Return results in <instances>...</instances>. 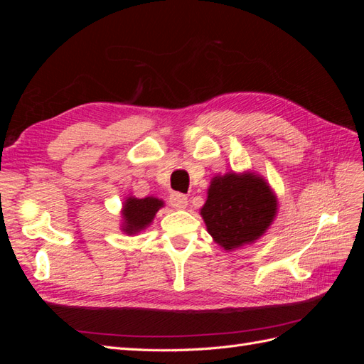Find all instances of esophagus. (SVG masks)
<instances>
[{
	"label": "esophagus",
	"mask_w": 364,
	"mask_h": 364,
	"mask_svg": "<svg viewBox=\"0 0 364 364\" xmlns=\"http://www.w3.org/2000/svg\"><path fill=\"white\" fill-rule=\"evenodd\" d=\"M170 205L174 209H185L186 205H188V199H186V196L181 193H174L170 196Z\"/></svg>",
	"instance_id": "1"
}]
</instances>
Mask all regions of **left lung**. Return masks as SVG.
I'll list each match as a JSON object with an SVG mask.
<instances>
[{
	"mask_svg": "<svg viewBox=\"0 0 364 364\" xmlns=\"http://www.w3.org/2000/svg\"><path fill=\"white\" fill-rule=\"evenodd\" d=\"M200 215L208 234L226 252L255 243L278 214V197L255 171L217 174L206 191Z\"/></svg>",
	"mask_w": 364,
	"mask_h": 364,
	"instance_id": "8db88e82",
	"label": "left lung"
}]
</instances>
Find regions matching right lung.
Listing matches in <instances>:
<instances>
[{"mask_svg":"<svg viewBox=\"0 0 364 364\" xmlns=\"http://www.w3.org/2000/svg\"><path fill=\"white\" fill-rule=\"evenodd\" d=\"M165 203L158 197H144L138 199L135 196H127L121 208V230L127 235H136L142 230H146L153 220L156 217V213Z\"/></svg>","mask_w":364,"mask_h":364,"instance_id":"add662e5","label":"right lung"}]
</instances>
